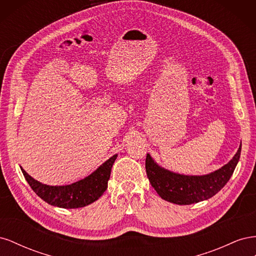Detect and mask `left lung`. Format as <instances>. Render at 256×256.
<instances>
[{"label": "left lung", "instance_id": "left-lung-1", "mask_svg": "<svg viewBox=\"0 0 256 256\" xmlns=\"http://www.w3.org/2000/svg\"><path fill=\"white\" fill-rule=\"evenodd\" d=\"M242 152V144L228 164L206 175H184L160 166L147 154L146 174L159 196L170 203L190 205L202 202L216 194L233 175Z\"/></svg>", "mask_w": 256, "mask_h": 256}]
</instances>
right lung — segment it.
I'll list each match as a JSON object with an SVG mask.
<instances>
[{"instance_id":"add662e5","label":"right lung","mask_w":256,"mask_h":256,"mask_svg":"<svg viewBox=\"0 0 256 256\" xmlns=\"http://www.w3.org/2000/svg\"><path fill=\"white\" fill-rule=\"evenodd\" d=\"M118 158L115 154L104 164L100 166L96 171L88 177L66 186H49L42 184L30 176L21 166L28 184L36 194L44 202L60 208H80L94 203L108 188L113 164Z\"/></svg>"}]
</instances>
